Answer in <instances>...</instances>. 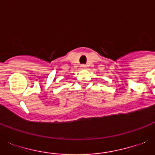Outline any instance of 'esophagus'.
Here are the masks:
<instances>
[{
  "label": "esophagus",
  "mask_w": 155,
  "mask_h": 155,
  "mask_svg": "<svg viewBox=\"0 0 155 155\" xmlns=\"http://www.w3.org/2000/svg\"><path fill=\"white\" fill-rule=\"evenodd\" d=\"M80 68H82V69H84V68H86V66H85L84 64H83V65L80 66Z\"/></svg>",
  "instance_id": "34e87169"
}]
</instances>
